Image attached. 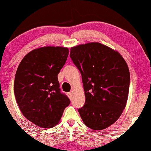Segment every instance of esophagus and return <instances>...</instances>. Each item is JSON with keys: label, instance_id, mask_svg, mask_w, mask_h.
Masks as SVG:
<instances>
[{"label": "esophagus", "instance_id": "esophagus-1", "mask_svg": "<svg viewBox=\"0 0 151 151\" xmlns=\"http://www.w3.org/2000/svg\"><path fill=\"white\" fill-rule=\"evenodd\" d=\"M73 92H69L68 93V96H69V98H72V97H73Z\"/></svg>", "mask_w": 151, "mask_h": 151}]
</instances>
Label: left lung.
<instances>
[{
	"instance_id": "8db88e82",
	"label": "left lung",
	"mask_w": 151,
	"mask_h": 151,
	"mask_svg": "<svg viewBox=\"0 0 151 151\" xmlns=\"http://www.w3.org/2000/svg\"><path fill=\"white\" fill-rule=\"evenodd\" d=\"M70 55L82 76L85 103L78 111L83 123L93 130L109 127L127 104L130 81L127 63L117 51L100 42L71 47Z\"/></svg>"
}]
</instances>
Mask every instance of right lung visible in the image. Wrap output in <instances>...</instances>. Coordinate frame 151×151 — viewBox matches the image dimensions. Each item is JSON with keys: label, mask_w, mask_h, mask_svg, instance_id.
<instances>
[{"label": "right lung", "mask_w": 151, "mask_h": 151, "mask_svg": "<svg viewBox=\"0 0 151 151\" xmlns=\"http://www.w3.org/2000/svg\"><path fill=\"white\" fill-rule=\"evenodd\" d=\"M68 48L42 47L31 51L20 62L14 93L22 113L40 127L59 123L70 100L60 92L58 75L68 58Z\"/></svg>", "instance_id": "obj_1"}]
</instances>
